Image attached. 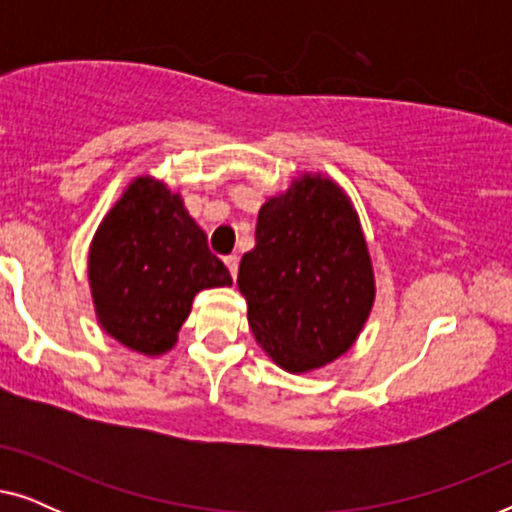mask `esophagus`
Listing matches in <instances>:
<instances>
[{
  "mask_svg": "<svg viewBox=\"0 0 512 512\" xmlns=\"http://www.w3.org/2000/svg\"><path fill=\"white\" fill-rule=\"evenodd\" d=\"M223 261H226V268H228V272H230V277H237V268H240V256H226L223 258Z\"/></svg>",
  "mask_w": 512,
  "mask_h": 512,
  "instance_id": "obj_1",
  "label": "esophagus"
}]
</instances>
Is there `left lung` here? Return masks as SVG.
Here are the masks:
<instances>
[{"mask_svg": "<svg viewBox=\"0 0 512 512\" xmlns=\"http://www.w3.org/2000/svg\"><path fill=\"white\" fill-rule=\"evenodd\" d=\"M237 289L256 342L286 373H312L347 354L373 310L375 270L345 188L303 172L265 200Z\"/></svg>", "mask_w": 512, "mask_h": 512, "instance_id": "obj_1", "label": "left lung"}]
</instances>
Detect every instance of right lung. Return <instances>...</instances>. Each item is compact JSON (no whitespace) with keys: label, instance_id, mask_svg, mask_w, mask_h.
Listing matches in <instances>:
<instances>
[{"label":"right lung","instance_id":"add662e5","mask_svg":"<svg viewBox=\"0 0 512 512\" xmlns=\"http://www.w3.org/2000/svg\"><path fill=\"white\" fill-rule=\"evenodd\" d=\"M88 284L102 331L132 352L160 356L177 345L193 298L233 279L181 193L139 174L90 240Z\"/></svg>","mask_w":512,"mask_h":512}]
</instances>
